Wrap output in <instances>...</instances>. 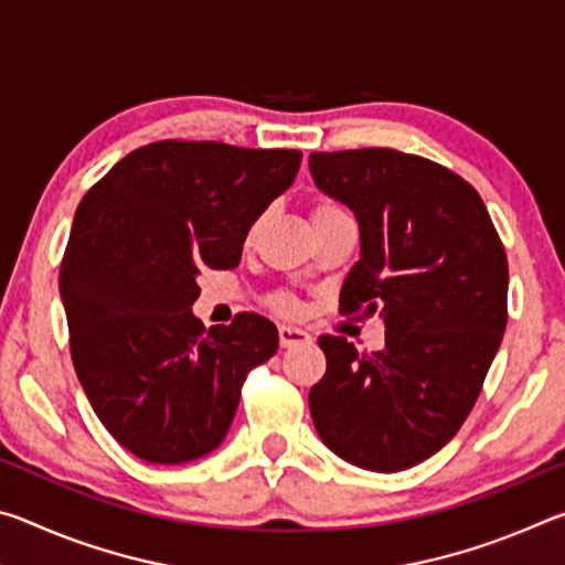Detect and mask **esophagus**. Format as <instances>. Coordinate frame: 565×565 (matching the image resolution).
<instances>
[{
	"mask_svg": "<svg viewBox=\"0 0 565 565\" xmlns=\"http://www.w3.org/2000/svg\"><path fill=\"white\" fill-rule=\"evenodd\" d=\"M279 341L284 349H291V347H299V343H309L311 337L296 327H279Z\"/></svg>",
	"mask_w": 565,
	"mask_h": 565,
	"instance_id": "esophagus-1",
	"label": "esophagus"
}]
</instances>
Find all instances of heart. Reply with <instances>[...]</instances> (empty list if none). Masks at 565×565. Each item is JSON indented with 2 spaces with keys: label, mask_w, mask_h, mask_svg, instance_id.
<instances>
[{
  "label": "heart",
  "mask_w": 565,
  "mask_h": 565,
  "mask_svg": "<svg viewBox=\"0 0 565 565\" xmlns=\"http://www.w3.org/2000/svg\"><path fill=\"white\" fill-rule=\"evenodd\" d=\"M341 214H347V212H343V209H341L337 202H331V199H317V202H313V206H311L313 224L327 222V218L341 216ZM254 232H256V224H254V228H252V234H254ZM276 306H279V309L286 311V313L296 311V301L291 299V296H279V299H276Z\"/></svg>",
  "instance_id": "1"
}]
</instances>
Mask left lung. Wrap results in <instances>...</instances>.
<instances>
[{
	"label": "left lung",
	"instance_id": "left-lung-1",
	"mask_svg": "<svg viewBox=\"0 0 565 565\" xmlns=\"http://www.w3.org/2000/svg\"><path fill=\"white\" fill-rule=\"evenodd\" d=\"M309 171L359 222L341 311H379L386 327V347L371 353L319 339L327 374L309 391L313 426L343 461L404 471L441 451L481 394L509 319L503 244L478 191L436 161L313 151Z\"/></svg>",
	"mask_w": 565,
	"mask_h": 565
}]
</instances>
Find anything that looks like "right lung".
<instances>
[{"mask_svg":"<svg viewBox=\"0 0 565 565\" xmlns=\"http://www.w3.org/2000/svg\"><path fill=\"white\" fill-rule=\"evenodd\" d=\"M296 149L154 141L76 206L60 294L74 371L94 414L141 461L186 463L232 426L248 371L279 349L259 313H191L202 269H234L248 228L294 184Z\"/></svg>","mask_w":565,"mask_h":565,"instance_id":"add662e5","label":"right lung"}]
</instances>
